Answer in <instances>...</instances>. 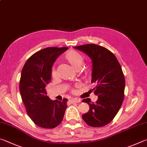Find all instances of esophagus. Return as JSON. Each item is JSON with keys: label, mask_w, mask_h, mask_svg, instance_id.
<instances>
[{"label": "esophagus", "mask_w": 147, "mask_h": 147, "mask_svg": "<svg viewBox=\"0 0 147 147\" xmlns=\"http://www.w3.org/2000/svg\"><path fill=\"white\" fill-rule=\"evenodd\" d=\"M72 100H73V102H80L81 99H79V98H74L72 99Z\"/></svg>", "instance_id": "1"}]
</instances>
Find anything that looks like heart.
<instances>
[{"label":"heart","mask_w":147,"mask_h":147,"mask_svg":"<svg viewBox=\"0 0 147 147\" xmlns=\"http://www.w3.org/2000/svg\"><path fill=\"white\" fill-rule=\"evenodd\" d=\"M65 58L67 61L68 63L76 70H78L84 63L83 56H82V54L75 51H71L68 52L65 56ZM56 71L53 69V75L56 76Z\"/></svg>","instance_id":"obj_1"}]
</instances>
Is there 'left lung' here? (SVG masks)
<instances>
[{
	"label": "left lung",
	"instance_id": "8db88e82",
	"mask_svg": "<svg viewBox=\"0 0 147 147\" xmlns=\"http://www.w3.org/2000/svg\"><path fill=\"white\" fill-rule=\"evenodd\" d=\"M83 52L92 62L91 83L95 84L96 103L90 98L82 100L89 104L88 112L82 115L84 121L92 127H101L113 120L124 99L125 80L120 63L114 54L103 47L87 44L74 47Z\"/></svg>",
	"mask_w": 147,
	"mask_h": 147
}]
</instances>
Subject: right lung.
Wrapping results in <instances>:
<instances>
[{"instance_id":"add662e5","label":"right lung","mask_w":147,"mask_h":147,"mask_svg":"<svg viewBox=\"0 0 147 147\" xmlns=\"http://www.w3.org/2000/svg\"><path fill=\"white\" fill-rule=\"evenodd\" d=\"M67 47H48L34 54L22 69L19 91L26 112L39 127L54 128L61 123L67 108L68 99L53 100L45 87L50 83L52 67L58 57Z\"/></svg>"}]
</instances>
